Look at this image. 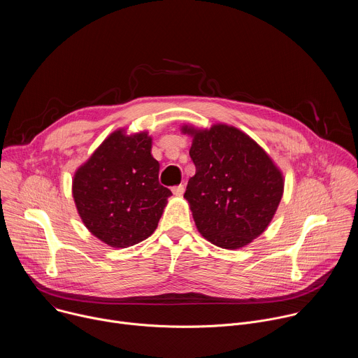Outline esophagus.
Here are the masks:
<instances>
[{
	"instance_id": "esophagus-1",
	"label": "esophagus",
	"mask_w": 358,
	"mask_h": 358,
	"mask_svg": "<svg viewBox=\"0 0 358 358\" xmlns=\"http://www.w3.org/2000/svg\"><path fill=\"white\" fill-rule=\"evenodd\" d=\"M184 191H185V187L182 184H180L177 187H173V194L177 195V196H181L184 194Z\"/></svg>"
}]
</instances>
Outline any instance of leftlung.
Returning a JSON list of instances; mask_svg holds the SVG:
<instances>
[{
	"mask_svg": "<svg viewBox=\"0 0 358 358\" xmlns=\"http://www.w3.org/2000/svg\"><path fill=\"white\" fill-rule=\"evenodd\" d=\"M192 137L195 176L188 201L198 232L224 249H239L265 232L283 195V173L242 130L224 123L210 129L181 126Z\"/></svg>",
	"mask_w": 358,
	"mask_h": 358,
	"instance_id": "1",
	"label": "left lung"
}]
</instances>
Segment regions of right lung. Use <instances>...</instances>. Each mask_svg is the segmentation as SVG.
<instances>
[{
  "instance_id": "obj_1",
  "label": "right lung",
  "mask_w": 358,
  "mask_h": 358,
  "mask_svg": "<svg viewBox=\"0 0 358 358\" xmlns=\"http://www.w3.org/2000/svg\"><path fill=\"white\" fill-rule=\"evenodd\" d=\"M148 131L108 136L75 171L72 195L85 227L112 248L133 246L156 231L171 191L159 182Z\"/></svg>"
}]
</instances>
